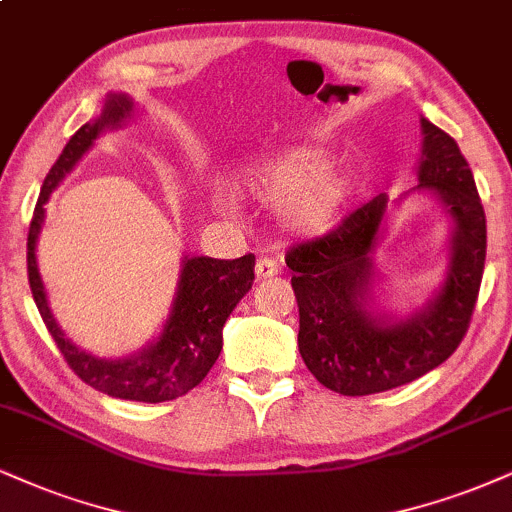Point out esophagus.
I'll return each mask as SVG.
<instances>
[{"label": "esophagus", "mask_w": 512, "mask_h": 512, "mask_svg": "<svg viewBox=\"0 0 512 512\" xmlns=\"http://www.w3.org/2000/svg\"><path fill=\"white\" fill-rule=\"evenodd\" d=\"M277 273H280V268H277V263L273 261V258L268 256H261L256 261V277L258 280H268V277H275Z\"/></svg>", "instance_id": "34e87169"}]
</instances>
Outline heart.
Here are the masks:
<instances>
[{
    "instance_id": "obj_1",
    "label": "heart",
    "mask_w": 512,
    "mask_h": 512,
    "mask_svg": "<svg viewBox=\"0 0 512 512\" xmlns=\"http://www.w3.org/2000/svg\"><path fill=\"white\" fill-rule=\"evenodd\" d=\"M332 156L315 147H289L258 161L239 178V189L261 204L273 206L285 230L318 239L337 227L349 199V182L332 173ZM216 211L237 216L235 199L216 197Z\"/></svg>"
}]
</instances>
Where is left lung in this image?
<instances>
[{"instance_id":"8db88e82","label":"left lung","mask_w":512,"mask_h":512,"mask_svg":"<svg viewBox=\"0 0 512 512\" xmlns=\"http://www.w3.org/2000/svg\"><path fill=\"white\" fill-rule=\"evenodd\" d=\"M418 191L434 196L452 223L445 280L406 316L382 312L374 251L386 236L389 201L380 194L337 230L287 254L299 304V353L323 387L368 396L401 387L446 361L468 332L487 258V218L472 170L453 137L420 118Z\"/></svg>"}]
</instances>
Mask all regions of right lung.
I'll use <instances>...</instances> for the list:
<instances>
[{
	"instance_id": "obj_1",
	"label": "right lung",
	"mask_w": 512,
	"mask_h": 512,
	"mask_svg": "<svg viewBox=\"0 0 512 512\" xmlns=\"http://www.w3.org/2000/svg\"><path fill=\"white\" fill-rule=\"evenodd\" d=\"M132 109L135 102L130 94H106L102 113L75 132L47 173L28 232V280L44 325L82 382L113 399L161 403L178 399L197 387L218 361L223 349L225 320L254 285L256 256L246 254L232 261L211 256H182L178 287L161 332L140 351L121 358L94 356L66 337L49 306L47 289L37 266V239L47 216L44 206L52 192L78 166L99 135L123 128L132 116Z\"/></svg>"
}]
</instances>
